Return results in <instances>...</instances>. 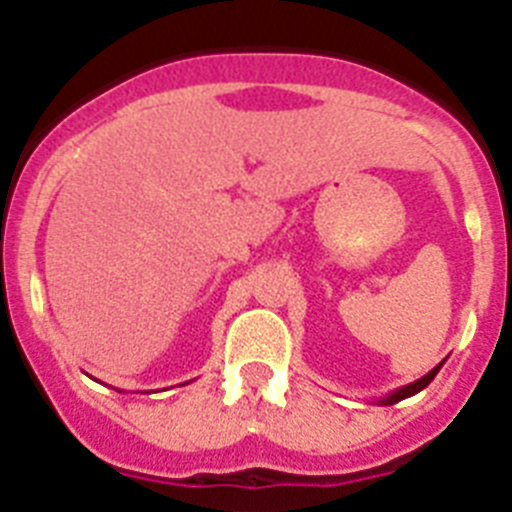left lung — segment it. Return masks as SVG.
Returning <instances> with one entry per match:
<instances>
[{"mask_svg": "<svg viewBox=\"0 0 512 512\" xmlns=\"http://www.w3.org/2000/svg\"><path fill=\"white\" fill-rule=\"evenodd\" d=\"M441 365H444V362H441ZM441 365H436L434 370L428 372V375H423L421 380L411 382V385H403V388H398V390H393V393H388V395H385V398H380V400H377V405H393V403H398V400H405V398H411V395L421 393V390L426 388L428 382L434 380V377H436V372L441 370Z\"/></svg>", "mask_w": 512, "mask_h": 512, "instance_id": "left-lung-1", "label": "left lung"}]
</instances>
